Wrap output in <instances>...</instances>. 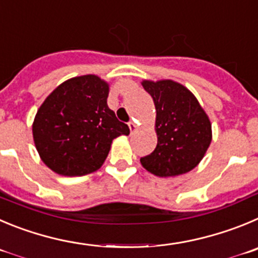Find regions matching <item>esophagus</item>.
<instances>
[{
	"label": "esophagus",
	"instance_id": "34e87169",
	"mask_svg": "<svg viewBox=\"0 0 258 258\" xmlns=\"http://www.w3.org/2000/svg\"><path fill=\"white\" fill-rule=\"evenodd\" d=\"M128 127H130V131H131V134H134V132L137 130V124L132 121L128 122Z\"/></svg>",
	"mask_w": 258,
	"mask_h": 258
}]
</instances>
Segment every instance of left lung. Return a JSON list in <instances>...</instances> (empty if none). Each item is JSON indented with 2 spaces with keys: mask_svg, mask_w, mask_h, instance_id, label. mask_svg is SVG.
Returning <instances> with one entry per match:
<instances>
[{
  "mask_svg": "<svg viewBox=\"0 0 258 258\" xmlns=\"http://www.w3.org/2000/svg\"><path fill=\"white\" fill-rule=\"evenodd\" d=\"M141 85L155 104L156 148L140 159L141 165L158 177L191 172L205 156L211 140V122L196 96L173 80H143Z\"/></svg>",
  "mask_w": 258,
  "mask_h": 258,
  "instance_id": "left-lung-1",
  "label": "left lung"
}]
</instances>
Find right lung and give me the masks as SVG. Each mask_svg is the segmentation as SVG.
<instances>
[{
    "label": "right lung",
    "instance_id": "1",
    "mask_svg": "<svg viewBox=\"0 0 258 258\" xmlns=\"http://www.w3.org/2000/svg\"><path fill=\"white\" fill-rule=\"evenodd\" d=\"M109 84L83 75L59 84L38 109L33 139L42 162L59 175L76 177L103 165L112 141L130 135L109 109Z\"/></svg>",
    "mask_w": 258,
    "mask_h": 258
}]
</instances>
